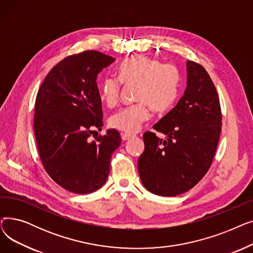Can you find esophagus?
<instances>
[{
    "label": "esophagus",
    "instance_id": "obj_1",
    "mask_svg": "<svg viewBox=\"0 0 253 253\" xmlns=\"http://www.w3.org/2000/svg\"><path fill=\"white\" fill-rule=\"evenodd\" d=\"M134 135L133 134H130V133H121V137L123 140H128L130 139L131 137H133Z\"/></svg>",
    "mask_w": 253,
    "mask_h": 253
}]
</instances>
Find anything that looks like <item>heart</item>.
Wrapping results in <instances>:
<instances>
[{
    "instance_id": "1",
    "label": "heart",
    "mask_w": 253,
    "mask_h": 253,
    "mask_svg": "<svg viewBox=\"0 0 253 253\" xmlns=\"http://www.w3.org/2000/svg\"><path fill=\"white\" fill-rule=\"evenodd\" d=\"M121 83L136 84L134 98L137 102L113 115L110 125L134 133L149 119V105L154 111L161 112L173 103L178 94L180 74L171 63L140 55L131 56L119 66L118 78H105L99 87L100 98L110 108L119 102Z\"/></svg>"
}]
</instances>
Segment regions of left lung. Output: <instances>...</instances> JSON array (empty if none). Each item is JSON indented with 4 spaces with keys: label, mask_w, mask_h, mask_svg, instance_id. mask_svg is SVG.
Returning <instances> with one entry per match:
<instances>
[{
    "label": "left lung",
    "mask_w": 253,
    "mask_h": 253,
    "mask_svg": "<svg viewBox=\"0 0 253 253\" xmlns=\"http://www.w3.org/2000/svg\"><path fill=\"white\" fill-rule=\"evenodd\" d=\"M188 81L178 103L143 134L138 173L151 193L172 197L188 192L207 173L221 131L216 88L201 64L187 61Z\"/></svg>",
    "instance_id": "1"
}]
</instances>
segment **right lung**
I'll return each mask as SVG.
<instances>
[{"label":"right lung","instance_id":"right-lung-1","mask_svg":"<svg viewBox=\"0 0 253 253\" xmlns=\"http://www.w3.org/2000/svg\"><path fill=\"white\" fill-rule=\"evenodd\" d=\"M115 60L93 50L70 55L49 72L38 91L34 130L40 158L49 176L75 194L102 187L112 154L121 144L116 129L89 138L93 129L103 126L97 75Z\"/></svg>","mask_w":253,"mask_h":253}]
</instances>
